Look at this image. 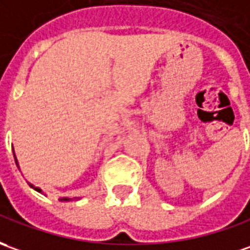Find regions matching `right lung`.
Listing matches in <instances>:
<instances>
[{
    "mask_svg": "<svg viewBox=\"0 0 250 250\" xmlns=\"http://www.w3.org/2000/svg\"><path fill=\"white\" fill-rule=\"evenodd\" d=\"M13 156H15V162H16L17 167H19V162H17L16 155H15V152H13ZM19 168H20V167H19ZM28 185H30V187L32 188V189H35L36 192H39V193H42V189H41V188L35 187V185H34V184H31V182H28ZM69 200H72V199H69V197H61V199H60V201H69ZM76 200H79V199H76Z\"/></svg>",
    "mask_w": 250,
    "mask_h": 250,
    "instance_id": "1",
    "label": "right lung"
}]
</instances>
